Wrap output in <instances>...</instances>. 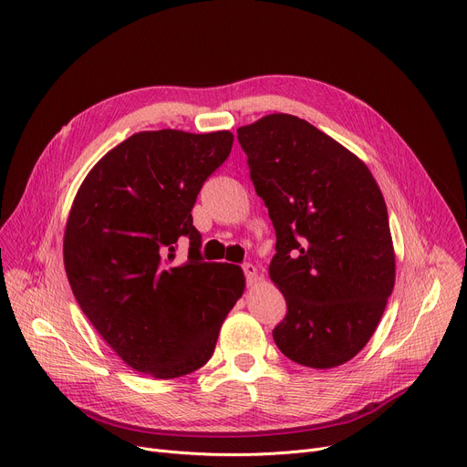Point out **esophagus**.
<instances>
[{"label":"esophagus","mask_w":467,"mask_h":467,"mask_svg":"<svg viewBox=\"0 0 467 467\" xmlns=\"http://www.w3.org/2000/svg\"><path fill=\"white\" fill-rule=\"evenodd\" d=\"M242 270H244V275H245V284L254 285L257 282V268L252 263H244Z\"/></svg>","instance_id":"34e87169"}]
</instances>
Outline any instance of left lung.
<instances>
[{"label":"left lung","instance_id":"1","mask_svg":"<svg viewBox=\"0 0 467 467\" xmlns=\"http://www.w3.org/2000/svg\"><path fill=\"white\" fill-rule=\"evenodd\" d=\"M236 133L275 231L270 277L287 302L275 346L302 366L344 364L376 332L394 287L379 185L357 155L296 116L270 114Z\"/></svg>","mask_w":467,"mask_h":467}]
</instances>
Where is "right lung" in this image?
Returning a JSON list of instances; mask_svg holds the SVG:
<instances>
[{"instance_id":"1","label":"right lung","mask_w":467,"mask_h":467,"mask_svg":"<svg viewBox=\"0 0 467 467\" xmlns=\"http://www.w3.org/2000/svg\"><path fill=\"white\" fill-rule=\"evenodd\" d=\"M233 133L142 131L89 171L64 238L73 295L116 355L140 374L172 379L199 369L244 293V274L206 263L192 210ZM191 238L189 261L173 263Z\"/></svg>"}]
</instances>
